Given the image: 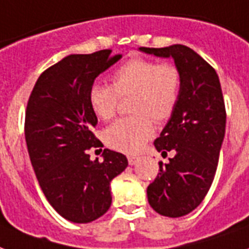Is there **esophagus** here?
<instances>
[{
    "instance_id": "1",
    "label": "esophagus",
    "mask_w": 249,
    "mask_h": 249,
    "mask_svg": "<svg viewBox=\"0 0 249 249\" xmlns=\"http://www.w3.org/2000/svg\"><path fill=\"white\" fill-rule=\"evenodd\" d=\"M139 161H140V157H133V156L128 157V162H129V165H136V163H137Z\"/></svg>"
}]
</instances>
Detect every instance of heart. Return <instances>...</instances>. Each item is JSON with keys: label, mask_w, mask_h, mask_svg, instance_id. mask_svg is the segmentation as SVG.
<instances>
[{"label": "heart", "mask_w": 249, "mask_h": 249, "mask_svg": "<svg viewBox=\"0 0 249 249\" xmlns=\"http://www.w3.org/2000/svg\"><path fill=\"white\" fill-rule=\"evenodd\" d=\"M182 78L177 66L156 60L133 58L121 64L110 75V86L92 84L88 103L101 120L112 119L119 97L132 95L128 117L116 120L103 134L109 148L119 152L137 153L154 133L156 123H163L174 113L181 96Z\"/></svg>", "instance_id": "b5f03b06"}]
</instances>
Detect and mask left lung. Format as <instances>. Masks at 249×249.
Listing matches in <instances>:
<instances>
[{
    "label": "left lung",
    "mask_w": 249,
    "mask_h": 249,
    "mask_svg": "<svg viewBox=\"0 0 249 249\" xmlns=\"http://www.w3.org/2000/svg\"><path fill=\"white\" fill-rule=\"evenodd\" d=\"M140 51L173 58L182 78L174 113L154 146L167 163L160 162L157 178L148 186V200L163 216L179 218L195 210L209 193L218 167L226 132V107L218 73L194 50L183 45Z\"/></svg>",
    "instance_id": "obj_1"
}]
</instances>
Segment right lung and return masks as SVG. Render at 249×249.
Here are the masks:
<instances>
[{"mask_svg": "<svg viewBox=\"0 0 249 249\" xmlns=\"http://www.w3.org/2000/svg\"><path fill=\"white\" fill-rule=\"evenodd\" d=\"M110 53L68 55L40 73L27 101L25 137L36 179L55 211L73 223L93 222L108 211L110 181L128 166L124 154L109 149L103 162L88 154L103 146L92 133L97 117L88 91L121 59Z\"/></svg>", "mask_w": 249, "mask_h": 249, "instance_id": "1", "label": "right lung"}]
</instances>
